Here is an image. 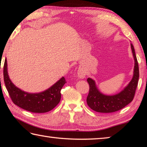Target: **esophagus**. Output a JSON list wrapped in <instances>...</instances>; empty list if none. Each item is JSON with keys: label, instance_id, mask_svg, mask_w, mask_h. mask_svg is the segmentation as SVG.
Wrapping results in <instances>:
<instances>
[{"label": "esophagus", "instance_id": "34e87169", "mask_svg": "<svg viewBox=\"0 0 147 147\" xmlns=\"http://www.w3.org/2000/svg\"><path fill=\"white\" fill-rule=\"evenodd\" d=\"M85 75H86V72L82 68H80L78 71V76L79 77V78L81 79H83L85 77Z\"/></svg>", "mask_w": 147, "mask_h": 147}]
</instances>
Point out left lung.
Here are the masks:
<instances>
[{"label":"left lung","instance_id":"1","mask_svg":"<svg viewBox=\"0 0 147 147\" xmlns=\"http://www.w3.org/2000/svg\"><path fill=\"white\" fill-rule=\"evenodd\" d=\"M131 48L135 60L134 76L127 86L120 92L114 95H105L97 89L95 81L91 78L87 79V81L89 85V92L87 97V103L94 111L100 113L118 111L129 104L134 99L138 85L139 70L138 62L132 44H131Z\"/></svg>","mask_w":147,"mask_h":147}]
</instances>
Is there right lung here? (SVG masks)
<instances>
[{
	"label": "right lung",
	"instance_id": "1",
	"mask_svg": "<svg viewBox=\"0 0 147 147\" xmlns=\"http://www.w3.org/2000/svg\"><path fill=\"white\" fill-rule=\"evenodd\" d=\"M4 81L6 89L12 102L27 111L34 113H45L51 111L60 102V91L66 83L64 77L49 89L39 93H28L16 87L9 78L7 60H5L3 69Z\"/></svg>",
	"mask_w": 147,
	"mask_h": 147
}]
</instances>
